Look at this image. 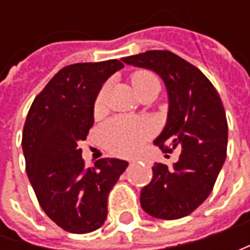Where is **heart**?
<instances>
[{
    "instance_id": "heart-1",
    "label": "heart",
    "mask_w": 250,
    "mask_h": 250,
    "mask_svg": "<svg viewBox=\"0 0 250 250\" xmlns=\"http://www.w3.org/2000/svg\"><path fill=\"white\" fill-rule=\"evenodd\" d=\"M130 82L136 93H139L142 89L149 87L151 84H159L157 78L149 71H138L132 73ZM104 96H105V89L99 93L94 110L100 111L104 104ZM151 132V126L146 121H136L124 118V117H115L108 120L100 129L101 142L107 149L120 154V156H128L133 153L139 147V145L146 139Z\"/></svg>"
}]
</instances>
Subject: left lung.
<instances>
[{
    "mask_svg": "<svg viewBox=\"0 0 250 250\" xmlns=\"http://www.w3.org/2000/svg\"><path fill=\"white\" fill-rule=\"evenodd\" d=\"M122 61L161 76L169 107L167 124L154 145L168 153L181 149L172 167L161 163L153 166V178L140 192V206L156 218H182L211 193L226 161L228 125L224 105L203 72L177 54L150 50Z\"/></svg>",
    "mask_w": 250,
    "mask_h": 250,
    "instance_id": "left-lung-1",
    "label": "left lung"
}]
</instances>
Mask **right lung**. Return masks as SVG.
Wrapping results in <instances>:
<instances>
[{"label": "right lung", "instance_id": "obj_1", "mask_svg": "<svg viewBox=\"0 0 250 250\" xmlns=\"http://www.w3.org/2000/svg\"><path fill=\"white\" fill-rule=\"evenodd\" d=\"M124 68L118 60L62 68L34 99L22 135L26 172L44 213L62 229L87 234L107 218V199L128 163L100 159L86 167L79 142L94 124L103 83Z\"/></svg>", "mask_w": 250, "mask_h": 250}]
</instances>
